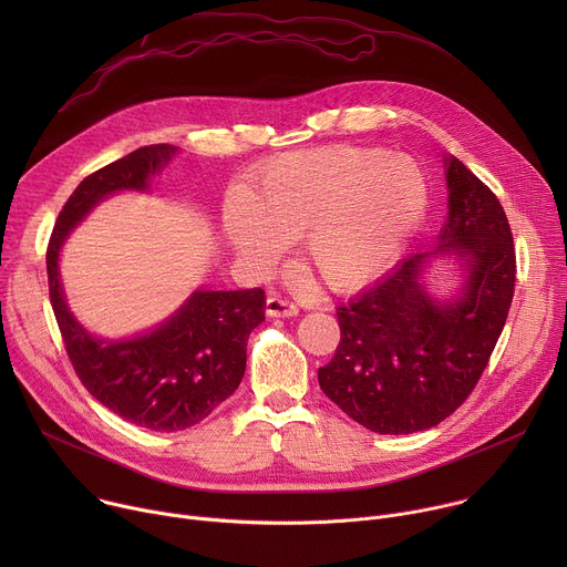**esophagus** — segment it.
Wrapping results in <instances>:
<instances>
[{"mask_svg": "<svg viewBox=\"0 0 567 567\" xmlns=\"http://www.w3.org/2000/svg\"><path fill=\"white\" fill-rule=\"evenodd\" d=\"M267 313L274 316V318H289V316L298 313V307L291 300H287V298L278 296V293H271L267 298Z\"/></svg>", "mask_w": 567, "mask_h": 567, "instance_id": "34e87169", "label": "esophagus"}]
</instances>
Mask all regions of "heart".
Instances as JSON below:
<instances>
[{
	"instance_id": "b5f03b06",
	"label": "heart",
	"mask_w": 567,
	"mask_h": 567,
	"mask_svg": "<svg viewBox=\"0 0 567 567\" xmlns=\"http://www.w3.org/2000/svg\"><path fill=\"white\" fill-rule=\"evenodd\" d=\"M429 210L424 171L383 147L328 145L267 164L247 197L230 195L221 228L241 260L271 265L282 241L302 239L311 274L337 291L381 276Z\"/></svg>"
}]
</instances>
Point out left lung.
Listing matches in <instances>:
<instances>
[{
  "label": "left lung",
  "instance_id": "1",
  "mask_svg": "<svg viewBox=\"0 0 567 567\" xmlns=\"http://www.w3.org/2000/svg\"><path fill=\"white\" fill-rule=\"evenodd\" d=\"M449 217L431 254L337 307L341 341L318 383L337 406L381 435L426 431L453 415L480 381L505 328L516 251L498 197L455 156L446 158ZM467 267L461 296L440 303L419 282L431 255Z\"/></svg>",
  "mask_w": 567,
  "mask_h": 567
}]
</instances>
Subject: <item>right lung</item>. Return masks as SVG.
Listing matches in <instances>:
<instances>
[{
  "mask_svg": "<svg viewBox=\"0 0 567 567\" xmlns=\"http://www.w3.org/2000/svg\"><path fill=\"white\" fill-rule=\"evenodd\" d=\"M175 152L168 143L145 145L85 177L62 206L47 249L49 298L78 379L105 409L158 433L199 424L237 390L247 370L249 334L265 320V291L202 289L156 330L130 341H103L69 311L58 258L69 230L101 199L145 190Z\"/></svg>",
  "mask_w": 567,
  "mask_h": 567,
  "instance_id": "add662e5",
  "label": "right lung"
}]
</instances>
